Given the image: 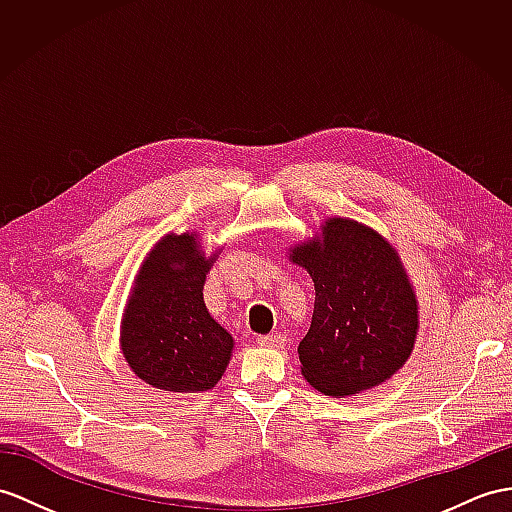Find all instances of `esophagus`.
I'll return each mask as SVG.
<instances>
[{
    "label": "esophagus",
    "mask_w": 512,
    "mask_h": 512,
    "mask_svg": "<svg viewBox=\"0 0 512 512\" xmlns=\"http://www.w3.org/2000/svg\"><path fill=\"white\" fill-rule=\"evenodd\" d=\"M258 343L263 347H276V350H280V347H284L286 343V336L282 334H267V336H260Z\"/></svg>",
    "instance_id": "1"
}]
</instances>
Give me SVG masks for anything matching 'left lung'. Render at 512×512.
I'll return each mask as SVG.
<instances>
[{
	"mask_svg": "<svg viewBox=\"0 0 512 512\" xmlns=\"http://www.w3.org/2000/svg\"><path fill=\"white\" fill-rule=\"evenodd\" d=\"M315 282V310L299 343L304 378L326 395L382 384L413 352L417 299L395 249L350 219H328L323 236L293 249Z\"/></svg>",
	"mask_w": 512,
	"mask_h": 512,
	"instance_id": "left-lung-1",
	"label": "left lung"
}]
</instances>
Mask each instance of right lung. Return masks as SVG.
Wrapping results in <instances>:
<instances>
[{
  "label": "right lung",
  "mask_w": 512,
  "mask_h": 512,
  "mask_svg": "<svg viewBox=\"0 0 512 512\" xmlns=\"http://www.w3.org/2000/svg\"><path fill=\"white\" fill-rule=\"evenodd\" d=\"M204 258L195 234H167L145 258L121 321L132 371L162 391L213 389L232 354V336L208 315Z\"/></svg>",
  "instance_id": "1"
}]
</instances>
